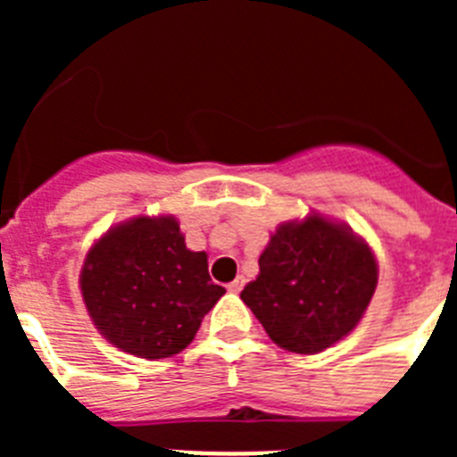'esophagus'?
<instances>
[{"instance_id":"34e87169","label":"esophagus","mask_w":457,"mask_h":457,"mask_svg":"<svg viewBox=\"0 0 457 457\" xmlns=\"http://www.w3.org/2000/svg\"><path fill=\"white\" fill-rule=\"evenodd\" d=\"M226 288H228V293H236V295H237V293H240L242 288H245V278L237 277L236 281H231V284L226 286Z\"/></svg>"}]
</instances>
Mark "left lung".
Segmentation results:
<instances>
[{"label": "left lung", "mask_w": 457, "mask_h": 457, "mask_svg": "<svg viewBox=\"0 0 457 457\" xmlns=\"http://www.w3.org/2000/svg\"><path fill=\"white\" fill-rule=\"evenodd\" d=\"M242 302L284 350L316 354L350 334L378 286L369 245L318 215L284 224L258 258Z\"/></svg>", "instance_id": "obj_1"}]
</instances>
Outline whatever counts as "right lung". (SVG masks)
Instances as JSON below:
<instances>
[{
  "label": "right lung",
  "instance_id": "add662e5",
  "mask_svg": "<svg viewBox=\"0 0 457 457\" xmlns=\"http://www.w3.org/2000/svg\"><path fill=\"white\" fill-rule=\"evenodd\" d=\"M88 316L107 341L141 359L187 348L221 295L208 256L189 252L173 217H137L100 237L79 277Z\"/></svg>",
  "mask_w": 457,
  "mask_h": 457
}]
</instances>
